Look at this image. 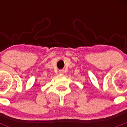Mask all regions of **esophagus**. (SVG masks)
Masks as SVG:
<instances>
[{
  "label": "esophagus",
  "mask_w": 127,
  "mask_h": 127,
  "mask_svg": "<svg viewBox=\"0 0 127 127\" xmlns=\"http://www.w3.org/2000/svg\"><path fill=\"white\" fill-rule=\"evenodd\" d=\"M59 73H60V74H64V70H59Z\"/></svg>",
  "instance_id": "esophagus-1"
}]
</instances>
